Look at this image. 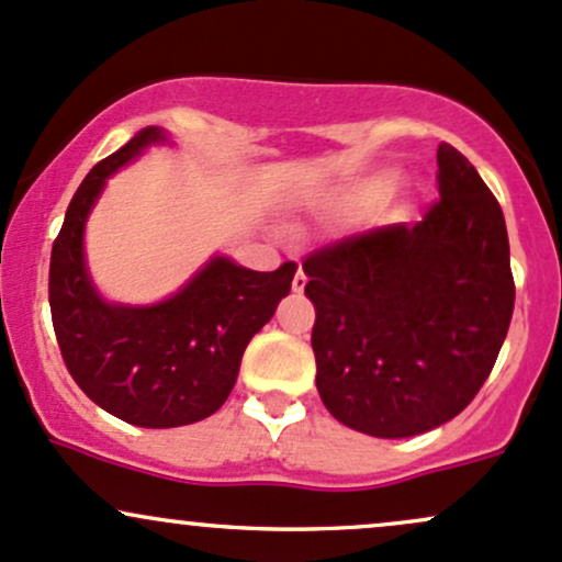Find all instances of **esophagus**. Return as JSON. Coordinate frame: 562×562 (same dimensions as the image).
<instances>
[{
	"mask_svg": "<svg viewBox=\"0 0 562 562\" xmlns=\"http://www.w3.org/2000/svg\"><path fill=\"white\" fill-rule=\"evenodd\" d=\"M306 288V274H304V269H295V277H293V291L295 293H301Z\"/></svg>",
	"mask_w": 562,
	"mask_h": 562,
	"instance_id": "34e87169",
	"label": "esophagus"
}]
</instances>
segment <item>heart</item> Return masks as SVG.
Masks as SVG:
<instances>
[{
    "instance_id": "heart-1",
    "label": "heart",
    "mask_w": 562,
    "mask_h": 562,
    "mask_svg": "<svg viewBox=\"0 0 562 562\" xmlns=\"http://www.w3.org/2000/svg\"><path fill=\"white\" fill-rule=\"evenodd\" d=\"M392 187V178H384V181L379 183V189H390Z\"/></svg>"
}]
</instances>
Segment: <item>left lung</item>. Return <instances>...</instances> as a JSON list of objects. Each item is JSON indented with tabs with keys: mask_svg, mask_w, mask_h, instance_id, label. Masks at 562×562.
Wrapping results in <instances>:
<instances>
[{
	"mask_svg": "<svg viewBox=\"0 0 562 562\" xmlns=\"http://www.w3.org/2000/svg\"><path fill=\"white\" fill-rule=\"evenodd\" d=\"M440 200L418 224L336 239L304 258L317 392L336 422L413 437L485 384L515 310L502 205L470 159L437 149Z\"/></svg>",
	"mask_w": 562,
	"mask_h": 562,
	"instance_id": "left-lung-1",
	"label": "left lung"
}]
</instances>
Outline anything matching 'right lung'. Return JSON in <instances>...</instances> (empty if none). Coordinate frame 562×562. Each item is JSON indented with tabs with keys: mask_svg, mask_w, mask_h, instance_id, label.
Wrapping results in <instances>:
<instances>
[{
	"mask_svg": "<svg viewBox=\"0 0 562 562\" xmlns=\"http://www.w3.org/2000/svg\"><path fill=\"white\" fill-rule=\"evenodd\" d=\"M162 138L159 127H146L88 172L50 256L53 328L71 379L111 416L146 429L202 422L226 403L245 347L295 274L293 261L252 271L215 256L162 304L120 306L95 293L82 252L90 207L111 172Z\"/></svg>",
	"mask_w": 562,
	"mask_h": 562,
	"instance_id": "obj_1",
	"label": "right lung"
}]
</instances>
